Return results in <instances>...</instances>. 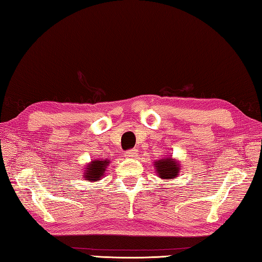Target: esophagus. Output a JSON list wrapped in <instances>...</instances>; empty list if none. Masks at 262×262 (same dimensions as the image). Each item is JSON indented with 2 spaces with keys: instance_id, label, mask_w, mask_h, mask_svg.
<instances>
[{
  "instance_id": "34e87169",
  "label": "esophagus",
  "mask_w": 262,
  "mask_h": 262,
  "mask_svg": "<svg viewBox=\"0 0 262 262\" xmlns=\"http://www.w3.org/2000/svg\"><path fill=\"white\" fill-rule=\"evenodd\" d=\"M137 154H138V150H136V148H131V150H128L126 152V157H130V158H134V157L137 156Z\"/></svg>"
}]
</instances>
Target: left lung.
I'll use <instances>...</instances> for the list:
<instances>
[{"label": "left lung", "mask_w": 262, "mask_h": 262, "mask_svg": "<svg viewBox=\"0 0 262 262\" xmlns=\"http://www.w3.org/2000/svg\"><path fill=\"white\" fill-rule=\"evenodd\" d=\"M155 168L159 178L166 180L174 179L176 177H178L180 172V164L173 159L172 157H167V158L156 160Z\"/></svg>", "instance_id": "left-lung-1"}]
</instances>
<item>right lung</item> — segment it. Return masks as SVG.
<instances>
[{"label": "right lung", "instance_id": "add662e5", "mask_svg": "<svg viewBox=\"0 0 262 262\" xmlns=\"http://www.w3.org/2000/svg\"><path fill=\"white\" fill-rule=\"evenodd\" d=\"M110 163L107 159H95L86 165L83 173V178L90 182H97L105 173V168Z\"/></svg>", "mask_w": 262, "mask_h": 262}]
</instances>
